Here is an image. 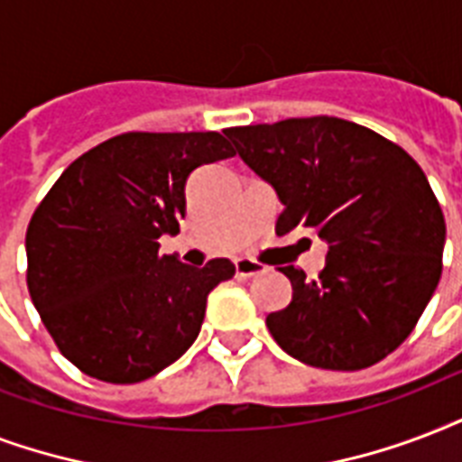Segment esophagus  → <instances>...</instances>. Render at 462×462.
Returning a JSON list of instances; mask_svg holds the SVG:
<instances>
[{"mask_svg":"<svg viewBox=\"0 0 462 462\" xmlns=\"http://www.w3.org/2000/svg\"><path fill=\"white\" fill-rule=\"evenodd\" d=\"M264 264L255 263V260H248V257H241V260H236V274L238 277H260L264 274Z\"/></svg>","mask_w":462,"mask_h":462,"instance_id":"obj_1","label":"esophagus"}]
</instances>
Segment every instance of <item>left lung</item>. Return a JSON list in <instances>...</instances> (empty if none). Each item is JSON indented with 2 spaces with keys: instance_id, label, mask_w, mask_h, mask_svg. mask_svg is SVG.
Masks as SVG:
<instances>
[{
  "instance_id": "left-lung-1",
  "label": "left lung",
  "mask_w": 462,
  "mask_h": 462,
  "mask_svg": "<svg viewBox=\"0 0 462 462\" xmlns=\"http://www.w3.org/2000/svg\"><path fill=\"white\" fill-rule=\"evenodd\" d=\"M226 134L277 190V234L316 228L328 243L318 280L280 267L294 296L267 316L274 342L330 371H359L395 352L441 280L446 241L441 207L417 161L374 130L328 116Z\"/></svg>"
}]
</instances>
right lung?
I'll return each instance as SVG.
<instances>
[{"instance_id": "1", "label": "right lung", "mask_w": 462, "mask_h": 462, "mask_svg": "<svg viewBox=\"0 0 462 462\" xmlns=\"http://www.w3.org/2000/svg\"><path fill=\"white\" fill-rule=\"evenodd\" d=\"M219 132H127L67 166L26 231L28 291L57 349L106 383H139L190 349L207 296L236 274L159 255L185 217V180L234 156Z\"/></svg>"}]
</instances>
